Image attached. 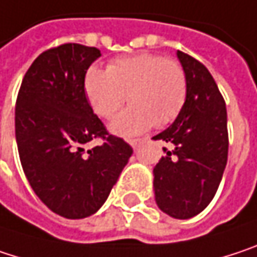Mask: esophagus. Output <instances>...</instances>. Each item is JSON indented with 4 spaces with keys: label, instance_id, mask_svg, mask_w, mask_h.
I'll use <instances>...</instances> for the list:
<instances>
[{
    "label": "esophagus",
    "instance_id": "1",
    "mask_svg": "<svg viewBox=\"0 0 257 257\" xmlns=\"http://www.w3.org/2000/svg\"><path fill=\"white\" fill-rule=\"evenodd\" d=\"M148 139L146 138H139V139H130V145L135 148V149H138V148H141V145L145 144Z\"/></svg>",
    "mask_w": 257,
    "mask_h": 257
}]
</instances>
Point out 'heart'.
<instances>
[{"label": "heart", "instance_id": "b5f03b06", "mask_svg": "<svg viewBox=\"0 0 257 257\" xmlns=\"http://www.w3.org/2000/svg\"><path fill=\"white\" fill-rule=\"evenodd\" d=\"M84 90L94 112L103 118L115 115L128 97L132 106L113 119L111 128L133 136L176 118L186 102L188 80L177 60L142 53L115 59L106 71L91 66L84 77Z\"/></svg>", "mask_w": 257, "mask_h": 257}]
</instances>
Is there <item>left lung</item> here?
<instances>
[{"label": "left lung", "instance_id": "obj_1", "mask_svg": "<svg viewBox=\"0 0 257 257\" xmlns=\"http://www.w3.org/2000/svg\"><path fill=\"white\" fill-rule=\"evenodd\" d=\"M186 72L188 96L175 122L154 136L164 141L163 157L154 169L158 207L175 219L201 213L213 200L228 161L226 105L209 69L177 50Z\"/></svg>", "mask_w": 257, "mask_h": 257}]
</instances>
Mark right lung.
I'll return each mask as SVG.
<instances>
[{
	"label": "right lung",
	"instance_id": "obj_1",
	"mask_svg": "<svg viewBox=\"0 0 257 257\" xmlns=\"http://www.w3.org/2000/svg\"><path fill=\"white\" fill-rule=\"evenodd\" d=\"M100 50L75 43L43 51L26 71L16 100V142L34 192L66 219L102 207L133 154L109 135L85 97L84 77ZM100 139L88 151L83 146Z\"/></svg>",
	"mask_w": 257,
	"mask_h": 257
}]
</instances>
